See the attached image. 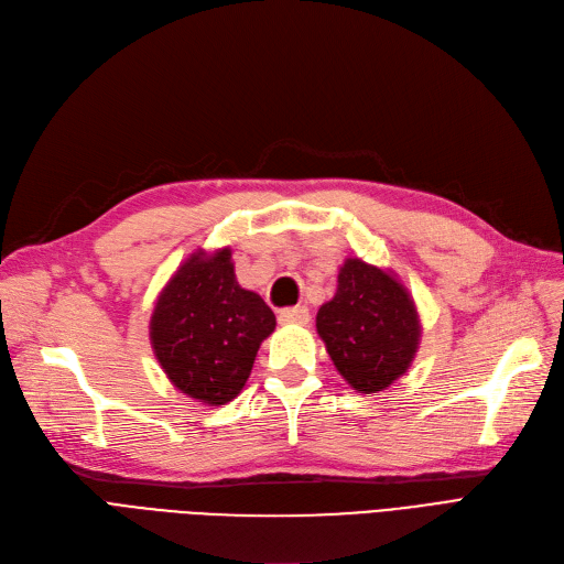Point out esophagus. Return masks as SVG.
Returning a JSON list of instances; mask_svg holds the SVG:
<instances>
[{"label":"esophagus","mask_w":564,"mask_h":564,"mask_svg":"<svg viewBox=\"0 0 564 564\" xmlns=\"http://www.w3.org/2000/svg\"><path fill=\"white\" fill-rule=\"evenodd\" d=\"M280 324H284V326H289V324H294V326H305L307 322H310V310L305 307V305H296V307H286V310H282L280 312Z\"/></svg>","instance_id":"esophagus-1"}]
</instances>
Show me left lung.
Instances as JSON below:
<instances>
[{
	"mask_svg": "<svg viewBox=\"0 0 564 564\" xmlns=\"http://www.w3.org/2000/svg\"><path fill=\"white\" fill-rule=\"evenodd\" d=\"M333 366L358 393H379L410 370L421 322L410 291L384 268L347 259L335 296L317 312Z\"/></svg>",
	"mask_w": 564,
	"mask_h": 564,
	"instance_id": "8db88e82",
	"label": "left lung"
}]
</instances>
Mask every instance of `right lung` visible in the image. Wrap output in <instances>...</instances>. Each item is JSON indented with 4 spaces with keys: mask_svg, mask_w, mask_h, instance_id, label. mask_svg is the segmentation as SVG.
Segmentation results:
<instances>
[{
    "mask_svg": "<svg viewBox=\"0 0 564 564\" xmlns=\"http://www.w3.org/2000/svg\"><path fill=\"white\" fill-rule=\"evenodd\" d=\"M273 330V310L238 284L229 247L194 252L162 289L150 317V343L171 384L210 408L242 391Z\"/></svg>",
    "mask_w": 564,
    "mask_h": 564,
    "instance_id": "add662e5",
    "label": "right lung"
}]
</instances>
